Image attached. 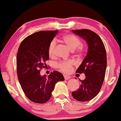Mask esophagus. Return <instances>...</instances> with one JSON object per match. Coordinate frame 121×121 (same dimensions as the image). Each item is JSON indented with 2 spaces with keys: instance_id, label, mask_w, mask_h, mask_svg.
I'll return each instance as SVG.
<instances>
[{
  "instance_id": "1",
  "label": "esophagus",
  "mask_w": 121,
  "mask_h": 121,
  "mask_svg": "<svg viewBox=\"0 0 121 121\" xmlns=\"http://www.w3.org/2000/svg\"><path fill=\"white\" fill-rule=\"evenodd\" d=\"M63 76H64V78H65V80H69V79H70V76H69L65 75V74Z\"/></svg>"
}]
</instances>
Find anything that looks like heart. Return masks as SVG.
Returning <instances> with one entry per match:
<instances>
[{
    "label": "heart",
    "mask_w": 121,
    "mask_h": 121,
    "mask_svg": "<svg viewBox=\"0 0 121 121\" xmlns=\"http://www.w3.org/2000/svg\"><path fill=\"white\" fill-rule=\"evenodd\" d=\"M63 42L65 43L66 45L70 49L71 51L76 50L78 49V52H81L82 50V47L81 45L80 40L76 36L72 34H66L64 35L62 38ZM56 41L55 39L52 40L49 43L48 47V54L50 56H53L55 54V49L56 47ZM74 65V62L72 60H68L66 61H62L57 63V68H59L60 70L65 73H69L71 70V69Z\"/></svg>",
    "instance_id": "1"
}]
</instances>
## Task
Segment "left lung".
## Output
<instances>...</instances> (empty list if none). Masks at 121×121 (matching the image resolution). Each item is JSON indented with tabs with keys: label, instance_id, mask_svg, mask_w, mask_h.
I'll use <instances>...</instances> for the list:
<instances>
[{
	"label": "left lung",
	"instance_id": "obj_1",
	"mask_svg": "<svg viewBox=\"0 0 121 121\" xmlns=\"http://www.w3.org/2000/svg\"><path fill=\"white\" fill-rule=\"evenodd\" d=\"M72 33L84 39L88 46L87 53L76 71L84 73L86 78L80 80V86L72 92V96L79 101H88L97 95L103 85L107 68L106 51L102 39L94 32L83 29Z\"/></svg>",
	"mask_w": 121,
	"mask_h": 121
}]
</instances>
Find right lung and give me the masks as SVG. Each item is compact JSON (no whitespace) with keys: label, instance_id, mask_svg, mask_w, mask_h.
Wrapping results in <instances>:
<instances>
[{"label":"right lung","instance_id":"1","mask_svg":"<svg viewBox=\"0 0 121 121\" xmlns=\"http://www.w3.org/2000/svg\"><path fill=\"white\" fill-rule=\"evenodd\" d=\"M58 33L55 30L34 33L25 38L18 47V79L26 97L34 103L43 104L48 101L56 83L65 79L58 71L51 72L48 78L40 74V69L45 68V63L49 59V43Z\"/></svg>","mask_w":121,"mask_h":121}]
</instances>
